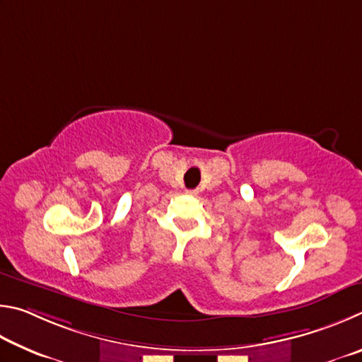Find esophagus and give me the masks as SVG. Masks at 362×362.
<instances>
[{
    "label": "esophagus",
    "instance_id": "34e87169",
    "mask_svg": "<svg viewBox=\"0 0 362 362\" xmlns=\"http://www.w3.org/2000/svg\"><path fill=\"white\" fill-rule=\"evenodd\" d=\"M187 194H197V191L194 189V191H187Z\"/></svg>",
    "mask_w": 362,
    "mask_h": 362
}]
</instances>
